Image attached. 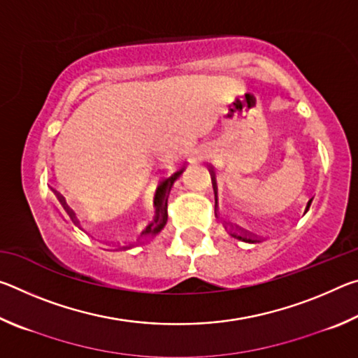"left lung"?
Returning a JSON list of instances; mask_svg holds the SVG:
<instances>
[{
    "label": "left lung",
    "mask_w": 358,
    "mask_h": 358,
    "mask_svg": "<svg viewBox=\"0 0 358 358\" xmlns=\"http://www.w3.org/2000/svg\"><path fill=\"white\" fill-rule=\"evenodd\" d=\"M213 177H215V173H213ZM211 180H213V186H215V178H211ZM311 201H313V199H311ZM311 201H310V203H308V207L311 205ZM230 235H232L234 238H238L241 241H248V243H254V241H257V240H254L252 237H250L248 234L241 232V230H237V229H230Z\"/></svg>",
    "instance_id": "obj_1"
}]
</instances>
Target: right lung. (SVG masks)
Wrapping results in <instances>:
<instances>
[{
    "instance_id": "obj_1",
    "label": "right lung",
    "mask_w": 358,
    "mask_h": 358,
    "mask_svg": "<svg viewBox=\"0 0 358 358\" xmlns=\"http://www.w3.org/2000/svg\"><path fill=\"white\" fill-rule=\"evenodd\" d=\"M181 173H183V169H181V171H178V172H175L172 177H169L167 180L162 181L161 186L157 187L156 196H155V207H156L155 216H153V220L148 222L147 229H145L143 232H142L145 240L156 237V235L159 234L161 230L164 229L166 224H167V194L171 192L172 186H173V181L177 180ZM142 243H143V240H137L136 243L128 245V246H123V248H121V250H129V248L137 246V245H142Z\"/></svg>"
}]
</instances>
